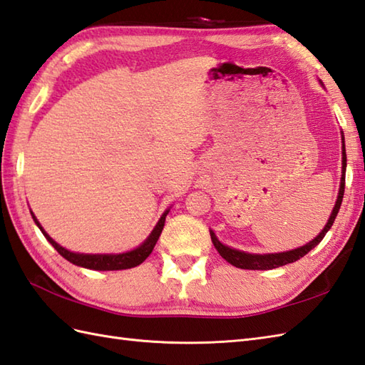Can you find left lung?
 Here are the masks:
<instances>
[{"label":"left lung","instance_id":"8db88e82","mask_svg":"<svg viewBox=\"0 0 365 365\" xmlns=\"http://www.w3.org/2000/svg\"><path fill=\"white\" fill-rule=\"evenodd\" d=\"M342 143H344V135H342ZM345 168H346V154H345V143L342 144V177H341V186H339V196L337 200L334 203V208L331 211V216H329L327 225L324 227L314 240L309 241L308 244L302 245L299 249L294 250H287V252H282V253H264V255H258V253H245L241 250H236L228 247V245H224L221 241L216 238V235L210 230V236L211 241H213L216 250L219 252L225 261L230 262L235 267L240 269H250V270H269V269H275L279 266L289 264V262H294L300 259L302 257L307 255L308 252H311L316 245L325 238L327 232L331 228L334 219L339 213V208H341V203L344 199V190H345Z\"/></svg>","mask_w":365,"mask_h":365}]
</instances>
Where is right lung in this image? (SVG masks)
I'll use <instances>...</instances> for the list:
<instances>
[{
  "label": "right lung",
  "mask_w": 365,
  "mask_h": 365,
  "mask_svg": "<svg viewBox=\"0 0 365 365\" xmlns=\"http://www.w3.org/2000/svg\"><path fill=\"white\" fill-rule=\"evenodd\" d=\"M169 213V210H166L165 213L160 217V221L157 222L155 228L152 230V233L148 236V240L144 241L140 247L133 249L130 252H125V253H116V255H88V253H76V252H70L66 250L62 245H58L51 236L41 228L40 222L37 221V217L34 216V213L31 211L34 222L37 224V227L41 230V233L45 235V238L49 241V244L53 245V247L61 253V255L68 259L70 262L76 266H81V267H86V269H93V270H123V269H130L135 266H140L141 262L146 259L152 250H154L155 244L160 238V235H162V230L165 227V219L166 215Z\"/></svg>",
  "instance_id": "right-lung-1"
}]
</instances>
